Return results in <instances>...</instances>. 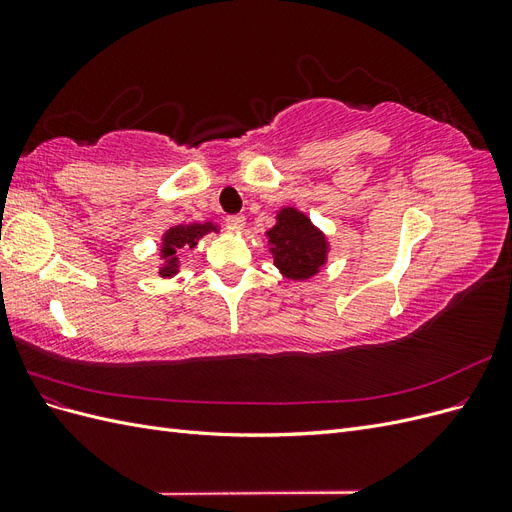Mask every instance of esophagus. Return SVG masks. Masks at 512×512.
<instances>
[{
	"label": "esophagus",
	"mask_w": 512,
	"mask_h": 512,
	"mask_svg": "<svg viewBox=\"0 0 512 512\" xmlns=\"http://www.w3.org/2000/svg\"><path fill=\"white\" fill-rule=\"evenodd\" d=\"M226 226H228L230 230H235V232L243 230V226H245V215H228V218H226Z\"/></svg>",
	"instance_id": "34e87169"
}]
</instances>
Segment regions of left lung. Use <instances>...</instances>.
<instances>
[{"label":"left lung","mask_w":512,"mask_h":512,"mask_svg":"<svg viewBox=\"0 0 512 512\" xmlns=\"http://www.w3.org/2000/svg\"><path fill=\"white\" fill-rule=\"evenodd\" d=\"M273 265L288 280H307L327 262L329 243L301 211L286 207L277 213V224L267 232Z\"/></svg>","instance_id":"obj_1"}]
</instances>
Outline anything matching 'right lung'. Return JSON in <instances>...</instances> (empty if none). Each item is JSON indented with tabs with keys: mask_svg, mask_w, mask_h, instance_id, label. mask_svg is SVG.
Listing matches in <instances>:
<instances>
[{
	"mask_svg": "<svg viewBox=\"0 0 512 512\" xmlns=\"http://www.w3.org/2000/svg\"><path fill=\"white\" fill-rule=\"evenodd\" d=\"M218 230L211 222L205 224H179L168 228L164 232V239H162V260L164 265L160 267V275L162 277H170L179 271V254L181 250H192L196 247L198 239H203L207 232Z\"/></svg>",
	"mask_w": 512,
	"mask_h": 512,
	"instance_id": "add662e5",
	"label": "right lung"
}]
</instances>
